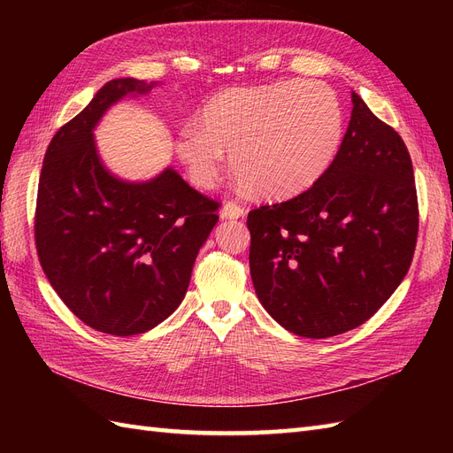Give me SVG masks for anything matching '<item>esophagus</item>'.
Here are the masks:
<instances>
[{"mask_svg":"<svg viewBox=\"0 0 453 453\" xmlns=\"http://www.w3.org/2000/svg\"><path fill=\"white\" fill-rule=\"evenodd\" d=\"M245 215V210L242 208V205L238 203V202H226L225 205H223V210H221V217L223 219H240V217H243Z\"/></svg>","mask_w":453,"mask_h":453,"instance_id":"esophagus-1","label":"esophagus"}]
</instances>
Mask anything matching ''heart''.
Returning <instances> with one entry per match:
<instances>
[{"instance_id": "b5f03b06", "label": "heart", "mask_w": 453, "mask_h": 453, "mask_svg": "<svg viewBox=\"0 0 453 453\" xmlns=\"http://www.w3.org/2000/svg\"><path fill=\"white\" fill-rule=\"evenodd\" d=\"M173 142L190 180L211 188L225 172V153L240 183L263 198H289L331 166L344 111L336 92L318 81L238 87L215 94Z\"/></svg>"}]
</instances>
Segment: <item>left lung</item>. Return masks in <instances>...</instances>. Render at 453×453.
Instances as JSON below:
<instances>
[{"label": "left lung", "instance_id": "left-lung-1", "mask_svg": "<svg viewBox=\"0 0 453 453\" xmlns=\"http://www.w3.org/2000/svg\"><path fill=\"white\" fill-rule=\"evenodd\" d=\"M348 132L298 196L248 215L260 304L287 331L328 338L363 325L412 265L419 210L410 153L351 92Z\"/></svg>", "mask_w": 453, "mask_h": 453}]
</instances>
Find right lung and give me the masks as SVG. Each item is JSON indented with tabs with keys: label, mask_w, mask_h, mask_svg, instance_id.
<instances>
[{
	"label": "right lung",
	"mask_w": 453,
	"mask_h": 453,
	"mask_svg": "<svg viewBox=\"0 0 453 453\" xmlns=\"http://www.w3.org/2000/svg\"><path fill=\"white\" fill-rule=\"evenodd\" d=\"M155 83L113 79L54 134L35 203V250L62 303L85 325L115 336L150 331L181 304L219 202L172 168L145 183L109 173L92 130L128 94Z\"/></svg>",
	"instance_id": "add662e5"
}]
</instances>
